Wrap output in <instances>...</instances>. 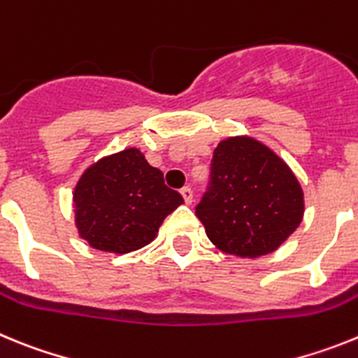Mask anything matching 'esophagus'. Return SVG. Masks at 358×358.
<instances>
[{
    "mask_svg": "<svg viewBox=\"0 0 358 358\" xmlns=\"http://www.w3.org/2000/svg\"><path fill=\"white\" fill-rule=\"evenodd\" d=\"M181 195H182V199H185L186 204H192V201H194V192H192V188H189V186L181 188Z\"/></svg>",
    "mask_w": 358,
    "mask_h": 358,
    "instance_id": "obj_1",
    "label": "esophagus"
}]
</instances>
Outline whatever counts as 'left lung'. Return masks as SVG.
I'll return each mask as SVG.
<instances>
[{"mask_svg": "<svg viewBox=\"0 0 358 358\" xmlns=\"http://www.w3.org/2000/svg\"><path fill=\"white\" fill-rule=\"evenodd\" d=\"M303 208L301 186L273 150L252 138H229L215 148L195 215L220 251L256 258L292 235Z\"/></svg>", "mask_w": 358, "mask_h": 358, "instance_id": "obj_1", "label": "left lung"}]
</instances>
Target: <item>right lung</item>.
<instances>
[{"mask_svg":"<svg viewBox=\"0 0 358 358\" xmlns=\"http://www.w3.org/2000/svg\"><path fill=\"white\" fill-rule=\"evenodd\" d=\"M73 201L82 238L98 251L118 255L150 243L164 217L182 204L181 194L164 185L163 172L138 148L103 157L85 170Z\"/></svg>","mask_w":358,"mask_h":358,"instance_id":"right-lung-1","label":"right lung"}]
</instances>
